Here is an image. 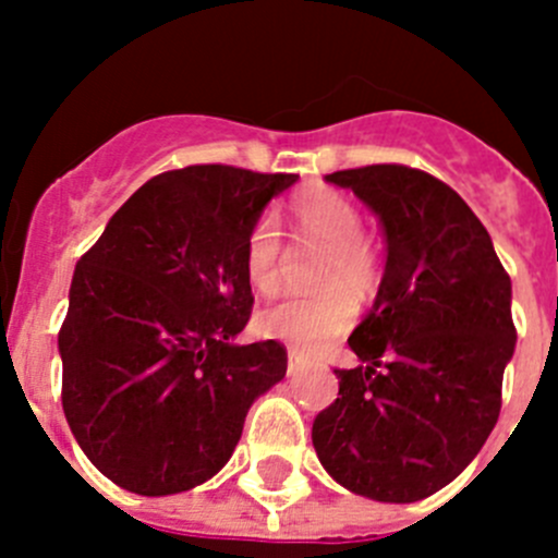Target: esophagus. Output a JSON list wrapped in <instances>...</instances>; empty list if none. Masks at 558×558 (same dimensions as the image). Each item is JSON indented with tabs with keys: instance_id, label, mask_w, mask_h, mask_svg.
I'll return each instance as SVG.
<instances>
[{
	"instance_id": "34e87169",
	"label": "esophagus",
	"mask_w": 558,
	"mask_h": 558,
	"mask_svg": "<svg viewBox=\"0 0 558 558\" xmlns=\"http://www.w3.org/2000/svg\"><path fill=\"white\" fill-rule=\"evenodd\" d=\"M305 366H308V357L300 355L296 350H289V374H296L300 368H305Z\"/></svg>"
}]
</instances>
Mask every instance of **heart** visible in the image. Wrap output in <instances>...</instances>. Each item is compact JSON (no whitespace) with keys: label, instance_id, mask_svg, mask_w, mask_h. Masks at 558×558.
I'll return each instance as SVG.
<instances>
[{"label":"heart","instance_id":"obj_1","mask_svg":"<svg viewBox=\"0 0 558 558\" xmlns=\"http://www.w3.org/2000/svg\"><path fill=\"white\" fill-rule=\"evenodd\" d=\"M291 236L322 250L314 269V294L283 296L258 314V330L294 350L314 352L341 336L379 289V255L363 236L361 208L336 190H311L291 203ZM244 275L262 294H275L283 280V242L269 217L250 226L242 247Z\"/></svg>","mask_w":558,"mask_h":558}]
</instances>
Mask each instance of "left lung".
<instances>
[{
	"label": "left lung",
	"instance_id": "1",
	"mask_svg": "<svg viewBox=\"0 0 558 558\" xmlns=\"http://www.w3.org/2000/svg\"><path fill=\"white\" fill-rule=\"evenodd\" d=\"M327 181L379 217L388 262L350 336L361 366L336 368L338 399L311 437L347 490L413 504L460 476L496 426L518 338L512 280L487 228L435 175L366 165Z\"/></svg>",
	"mask_w": 558,
	"mask_h": 558
}]
</instances>
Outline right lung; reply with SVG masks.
Segmentation results:
<instances>
[{
    "label": "right lung",
    "instance_id": "1",
    "mask_svg": "<svg viewBox=\"0 0 558 558\" xmlns=\"http://www.w3.org/2000/svg\"><path fill=\"white\" fill-rule=\"evenodd\" d=\"M300 175L190 165L154 175L76 262L60 327L62 410L87 460L137 496L215 476L286 377L280 341L233 343L253 311L242 247Z\"/></svg>",
    "mask_w": 558,
    "mask_h": 558
}]
</instances>
